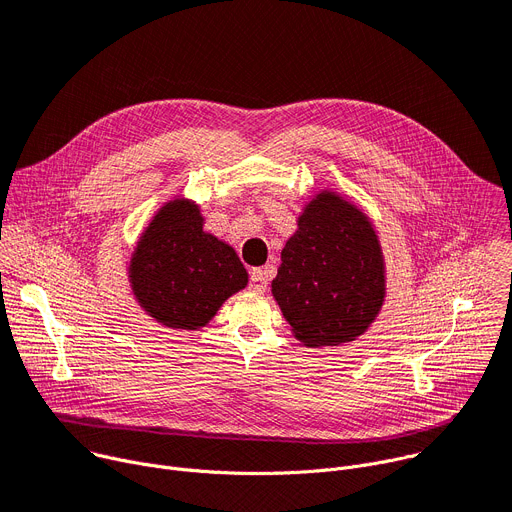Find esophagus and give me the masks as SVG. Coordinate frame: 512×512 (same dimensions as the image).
Wrapping results in <instances>:
<instances>
[{
    "mask_svg": "<svg viewBox=\"0 0 512 512\" xmlns=\"http://www.w3.org/2000/svg\"><path fill=\"white\" fill-rule=\"evenodd\" d=\"M249 288L257 294H263L267 290V275L263 269H253L249 277Z\"/></svg>",
    "mask_w": 512,
    "mask_h": 512,
    "instance_id": "34e87169",
    "label": "esophagus"
}]
</instances>
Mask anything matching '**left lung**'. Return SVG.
<instances>
[{
	"instance_id": "8db88e82",
	"label": "left lung",
	"mask_w": 512,
	"mask_h": 512,
	"mask_svg": "<svg viewBox=\"0 0 512 512\" xmlns=\"http://www.w3.org/2000/svg\"><path fill=\"white\" fill-rule=\"evenodd\" d=\"M271 294L302 345L355 341L386 298V265L374 224L337 192H318L298 216Z\"/></svg>"
}]
</instances>
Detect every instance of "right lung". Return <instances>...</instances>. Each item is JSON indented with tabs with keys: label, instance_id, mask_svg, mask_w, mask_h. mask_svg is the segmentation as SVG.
<instances>
[{
	"label": "right lung",
	"instance_id": "1",
	"mask_svg": "<svg viewBox=\"0 0 512 512\" xmlns=\"http://www.w3.org/2000/svg\"><path fill=\"white\" fill-rule=\"evenodd\" d=\"M128 280L153 320L198 331L247 286L249 275L235 249L204 230L200 206L175 198L159 208L138 239Z\"/></svg>",
	"mask_w": 512,
	"mask_h": 512
}]
</instances>
